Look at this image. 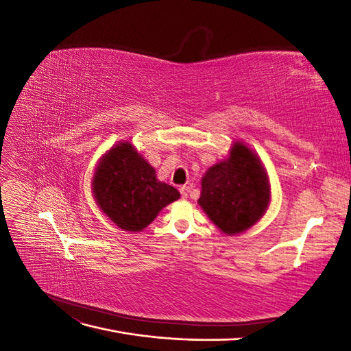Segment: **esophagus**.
Returning <instances> with one entry per match:
<instances>
[{
    "instance_id": "1",
    "label": "esophagus",
    "mask_w": 351,
    "mask_h": 351,
    "mask_svg": "<svg viewBox=\"0 0 351 351\" xmlns=\"http://www.w3.org/2000/svg\"><path fill=\"white\" fill-rule=\"evenodd\" d=\"M189 192H190V187L189 186H182V187H180V193H182L183 199H187Z\"/></svg>"
}]
</instances>
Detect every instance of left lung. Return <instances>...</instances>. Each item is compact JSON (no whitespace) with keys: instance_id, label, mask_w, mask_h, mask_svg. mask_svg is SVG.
I'll list each match as a JSON object with an SVG mask.
<instances>
[{"instance_id":"8db88e82","label":"left lung","mask_w":351,"mask_h":351,"mask_svg":"<svg viewBox=\"0 0 351 351\" xmlns=\"http://www.w3.org/2000/svg\"><path fill=\"white\" fill-rule=\"evenodd\" d=\"M197 204L222 234L237 236L252 228L271 204L269 177L258 154L244 142H232L227 158L202 177Z\"/></svg>"}]
</instances>
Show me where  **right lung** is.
<instances>
[{
  "instance_id": "right-lung-1",
  "label": "right lung",
  "mask_w": 351,
  "mask_h": 351,
  "mask_svg": "<svg viewBox=\"0 0 351 351\" xmlns=\"http://www.w3.org/2000/svg\"><path fill=\"white\" fill-rule=\"evenodd\" d=\"M92 196L112 224L123 231H142L167 205L180 199L178 190L159 182L155 168L129 141L115 143L98 161Z\"/></svg>"
}]
</instances>
